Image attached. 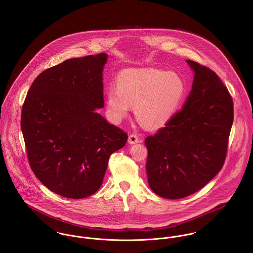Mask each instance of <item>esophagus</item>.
<instances>
[{
  "label": "esophagus",
  "instance_id": "esophagus-1",
  "mask_svg": "<svg viewBox=\"0 0 253 253\" xmlns=\"http://www.w3.org/2000/svg\"><path fill=\"white\" fill-rule=\"evenodd\" d=\"M139 142V138L136 134H130L128 136V143L129 144H136Z\"/></svg>",
  "mask_w": 253,
  "mask_h": 253
}]
</instances>
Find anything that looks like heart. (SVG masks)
<instances>
[{
	"mask_svg": "<svg viewBox=\"0 0 253 253\" xmlns=\"http://www.w3.org/2000/svg\"><path fill=\"white\" fill-rule=\"evenodd\" d=\"M186 84L177 73L155 68L127 69L117 78V87L107 90V106L116 119L125 118L133 106L138 122L148 128L166 126L185 97Z\"/></svg>",
	"mask_w": 253,
	"mask_h": 253,
	"instance_id": "b5f03b06",
	"label": "heart"
}]
</instances>
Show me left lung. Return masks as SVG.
Here are the masks:
<instances>
[{"mask_svg":"<svg viewBox=\"0 0 253 253\" xmlns=\"http://www.w3.org/2000/svg\"><path fill=\"white\" fill-rule=\"evenodd\" d=\"M186 62L194 71L186 103L165 127L145 139L148 184L170 200L196 193L221 170L234 120L232 97L216 74Z\"/></svg>","mask_w":253,"mask_h":253,"instance_id":"left-lung-1","label":"left lung"}]
</instances>
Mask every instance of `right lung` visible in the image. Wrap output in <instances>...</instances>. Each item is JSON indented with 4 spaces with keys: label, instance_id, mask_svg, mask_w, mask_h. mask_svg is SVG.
<instances>
[{
    "label": "right lung",
    "instance_id": "obj_1",
    "mask_svg": "<svg viewBox=\"0 0 253 253\" xmlns=\"http://www.w3.org/2000/svg\"><path fill=\"white\" fill-rule=\"evenodd\" d=\"M108 54L71 58L41 73L21 113L29 164L46 188L83 199L101 186L110 156L127 134L109 124L104 107L103 68Z\"/></svg>",
    "mask_w": 253,
    "mask_h": 253
}]
</instances>
